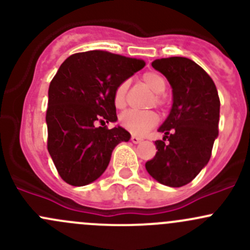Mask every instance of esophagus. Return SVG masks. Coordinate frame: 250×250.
<instances>
[{"instance_id": "obj_1", "label": "esophagus", "mask_w": 250, "mask_h": 250, "mask_svg": "<svg viewBox=\"0 0 250 250\" xmlns=\"http://www.w3.org/2000/svg\"><path fill=\"white\" fill-rule=\"evenodd\" d=\"M130 140H132V143H134V144H139V143H141V141H143V138L137 137V135H132Z\"/></svg>"}]
</instances>
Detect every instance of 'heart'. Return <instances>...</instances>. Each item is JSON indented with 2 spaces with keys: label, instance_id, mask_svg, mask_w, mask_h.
<instances>
[{
  "label": "heart",
  "instance_id": "1",
  "mask_svg": "<svg viewBox=\"0 0 250 250\" xmlns=\"http://www.w3.org/2000/svg\"><path fill=\"white\" fill-rule=\"evenodd\" d=\"M141 81L152 90L153 94L152 104L156 106L165 109L168 105V98L165 94V90L167 88V81L166 78L155 71H147L141 76ZM128 92V82L118 83L117 87L113 92V104L117 107H123L125 105V98ZM118 122L125 129L129 130L133 134H145L147 130L157 125L160 122L157 112L152 110L147 111H137L128 110L125 111L118 117Z\"/></svg>",
  "mask_w": 250,
  "mask_h": 250
}]
</instances>
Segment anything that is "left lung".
<instances>
[{
    "label": "left lung",
    "instance_id": "left-lung-1",
    "mask_svg": "<svg viewBox=\"0 0 250 250\" xmlns=\"http://www.w3.org/2000/svg\"><path fill=\"white\" fill-rule=\"evenodd\" d=\"M152 66L162 72L173 88V106L158 132L155 157L146 170L170 188L191 183L208 163L219 134L220 99L215 83L206 71L184 57L156 59Z\"/></svg>",
    "mask_w": 250,
    "mask_h": 250
}]
</instances>
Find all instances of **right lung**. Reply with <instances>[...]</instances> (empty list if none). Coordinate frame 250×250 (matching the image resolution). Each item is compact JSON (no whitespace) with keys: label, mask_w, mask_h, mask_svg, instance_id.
Here are the masks:
<instances>
[{"label":"right lung","mask_w":250,"mask_h":250,"mask_svg":"<svg viewBox=\"0 0 250 250\" xmlns=\"http://www.w3.org/2000/svg\"><path fill=\"white\" fill-rule=\"evenodd\" d=\"M144 66L143 59L106 50L75 53L60 65L48 89L47 148L65 183L84 186L97 180L115 146L130 139L122 127L109 129L105 123L117 121L115 88Z\"/></svg>","instance_id":"add662e5"}]
</instances>
